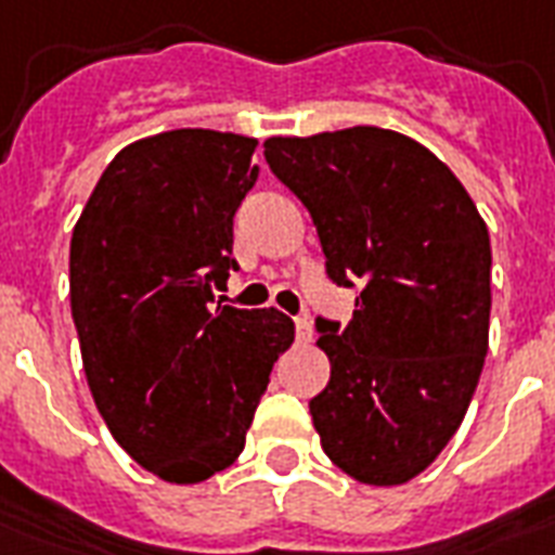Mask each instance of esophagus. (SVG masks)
Wrapping results in <instances>:
<instances>
[{
    "label": "esophagus",
    "mask_w": 555,
    "mask_h": 555,
    "mask_svg": "<svg viewBox=\"0 0 555 555\" xmlns=\"http://www.w3.org/2000/svg\"><path fill=\"white\" fill-rule=\"evenodd\" d=\"M294 323H296V340H302V344L311 340V320H308V317H296Z\"/></svg>",
    "instance_id": "esophagus-1"
}]
</instances>
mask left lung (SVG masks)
I'll use <instances>...</instances> for the list:
<instances>
[{
	"label": "left lung",
	"mask_w": 555,
	"mask_h": 555,
	"mask_svg": "<svg viewBox=\"0 0 555 555\" xmlns=\"http://www.w3.org/2000/svg\"><path fill=\"white\" fill-rule=\"evenodd\" d=\"M270 171L302 201L352 320H317L332 378L311 399L323 451L370 486H401L448 446L489 349L492 247L439 156L384 127L270 137Z\"/></svg>",
	"instance_id": "8db88e82"
}]
</instances>
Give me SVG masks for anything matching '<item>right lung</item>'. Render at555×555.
Segmentation results:
<instances>
[{"instance_id": "1", "label": "right lung", "mask_w": 555, "mask_h": 555, "mask_svg": "<svg viewBox=\"0 0 555 555\" xmlns=\"http://www.w3.org/2000/svg\"><path fill=\"white\" fill-rule=\"evenodd\" d=\"M256 139L203 127L121 147L69 247L72 320L109 434L165 483H203L238 460L270 370L294 344L276 308L215 302L232 218L259 180Z\"/></svg>"}]
</instances>
